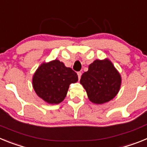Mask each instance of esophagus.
Returning <instances> with one entry per match:
<instances>
[{
  "instance_id": "obj_1",
  "label": "esophagus",
  "mask_w": 147,
  "mask_h": 147,
  "mask_svg": "<svg viewBox=\"0 0 147 147\" xmlns=\"http://www.w3.org/2000/svg\"><path fill=\"white\" fill-rule=\"evenodd\" d=\"M77 75H78V79L79 80L81 79V76H82V73L81 72H77Z\"/></svg>"
}]
</instances>
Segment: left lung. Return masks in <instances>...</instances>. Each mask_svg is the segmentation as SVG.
<instances>
[{"label":"left lung","instance_id":"8db88e82","mask_svg":"<svg viewBox=\"0 0 147 147\" xmlns=\"http://www.w3.org/2000/svg\"><path fill=\"white\" fill-rule=\"evenodd\" d=\"M80 84L85 88L92 103L102 105L118 94L121 85V76L109 59H96L82 75Z\"/></svg>","mask_w":147,"mask_h":147}]
</instances>
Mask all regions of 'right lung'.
Masks as SVG:
<instances>
[{
	"mask_svg": "<svg viewBox=\"0 0 147 147\" xmlns=\"http://www.w3.org/2000/svg\"><path fill=\"white\" fill-rule=\"evenodd\" d=\"M78 81L71 67L58 59L42 62L34 72L32 85L35 93L49 105H57L65 98L69 85Z\"/></svg>",
	"mask_w": 147,
	"mask_h": 147,
	"instance_id": "add662e5",
	"label": "right lung"
}]
</instances>
